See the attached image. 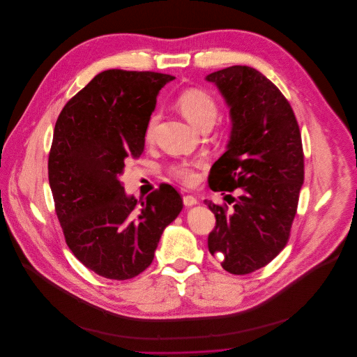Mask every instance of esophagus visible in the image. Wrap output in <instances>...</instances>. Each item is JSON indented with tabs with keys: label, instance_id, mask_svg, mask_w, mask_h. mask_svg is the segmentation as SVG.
<instances>
[{
	"label": "esophagus",
	"instance_id": "34e87169",
	"mask_svg": "<svg viewBox=\"0 0 357 357\" xmlns=\"http://www.w3.org/2000/svg\"><path fill=\"white\" fill-rule=\"evenodd\" d=\"M183 202H184L185 206H194V204H199V201L194 195H184L183 197Z\"/></svg>",
	"mask_w": 357,
	"mask_h": 357
}]
</instances>
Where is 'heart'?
<instances>
[{
	"instance_id": "b5f03b06",
	"label": "heart",
	"mask_w": 357,
	"mask_h": 357,
	"mask_svg": "<svg viewBox=\"0 0 357 357\" xmlns=\"http://www.w3.org/2000/svg\"><path fill=\"white\" fill-rule=\"evenodd\" d=\"M176 105L191 123H194L201 129L211 126L218 114V104L215 102V99L207 92L197 88L183 91L176 99ZM158 121H159V115L156 112L151 114L144 130L146 140L149 142L153 140ZM204 163H206V159L202 156L184 159V160L172 163L167 167V173L174 180L180 181L184 185H194L199 181V170L204 167Z\"/></svg>"
}]
</instances>
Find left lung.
I'll use <instances>...</instances> for the list:
<instances>
[{
  "mask_svg": "<svg viewBox=\"0 0 357 357\" xmlns=\"http://www.w3.org/2000/svg\"><path fill=\"white\" fill-rule=\"evenodd\" d=\"M231 107L228 151L211 166L208 185L234 192L227 204H204L215 215L208 234L210 255L232 275L268 265L290 239L304 184V150L294 111L283 93L259 71L232 66L206 77Z\"/></svg>",
  "mask_w": 357,
  "mask_h": 357,
  "instance_id": "8db88e82",
  "label": "left lung"
}]
</instances>
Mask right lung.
I'll list each match as a JSON object with an SVG mask.
<instances>
[{"label":"right lung","mask_w":357,"mask_h":357,"mask_svg":"<svg viewBox=\"0 0 357 357\" xmlns=\"http://www.w3.org/2000/svg\"><path fill=\"white\" fill-rule=\"evenodd\" d=\"M173 78L105 70L66 102L54 125L48 178L66 243L111 280L147 269L163 229L183 208L181 195L166 183L137 201L119 181L125 159L144 151L156 95Z\"/></svg>","instance_id":"right-lung-1"}]
</instances>
